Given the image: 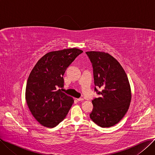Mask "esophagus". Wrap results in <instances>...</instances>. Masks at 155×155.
<instances>
[{"label": "esophagus", "mask_w": 155, "mask_h": 155, "mask_svg": "<svg viewBox=\"0 0 155 155\" xmlns=\"http://www.w3.org/2000/svg\"><path fill=\"white\" fill-rule=\"evenodd\" d=\"M77 101H83L84 99L83 98H79V99H77Z\"/></svg>", "instance_id": "34e87169"}]
</instances>
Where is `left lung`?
Returning <instances> with one entry per match:
<instances>
[{"instance_id":"obj_1","label":"left lung","mask_w":155,"mask_h":155,"mask_svg":"<svg viewBox=\"0 0 155 155\" xmlns=\"http://www.w3.org/2000/svg\"><path fill=\"white\" fill-rule=\"evenodd\" d=\"M94 70L95 91L101 95L92 102L94 105L91 119L102 127L117 124L129 109L131 91L126 73L119 61L107 53L87 51Z\"/></svg>"}]
</instances>
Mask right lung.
Returning a JSON list of instances; mask_svg holds the SVG:
<instances>
[{
  "label": "right lung",
  "mask_w": 155,
  "mask_h": 155,
  "mask_svg": "<svg viewBox=\"0 0 155 155\" xmlns=\"http://www.w3.org/2000/svg\"><path fill=\"white\" fill-rule=\"evenodd\" d=\"M82 52L77 48L49 52L31 70L26 100L32 115L42 126L54 127L67 116L74 100L57 88L63 86L65 71Z\"/></svg>",
  "instance_id": "obj_1"
}]
</instances>
